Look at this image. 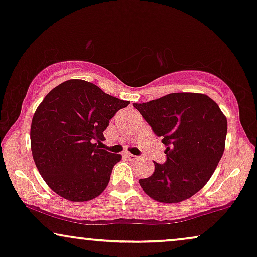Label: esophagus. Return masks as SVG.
<instances>
[{"instance_id":"34e87169","label":"esophagus","mask_w":257,"mask_h":257,"mask_svg":"<svg viewBox=\"0 0 257 257\" xmlns=\"http://www.w3.org/2000/svg\"><path fill=\"white\" fill-rule=\"evenodd\" d=\"M126 157H127L130 161H137V159H139L138 156H135V155H131V153H127L126 155Z\"/></svg>"}]
</instances>
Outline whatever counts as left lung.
<instances>
[{
	"mask_svg": "<svg viewBox=\"0 0 257 257\" xmlns=\"http://www.w3.org/2000/svg\"><path fill=\"white\" fill-rule=\"evenodd\" d=\"M162 137L166 162L139 179L144 192L157 202L179 203L204 186L221 161L228 124L218 105L201 93H171L133 104Z\"/></svg>",
	"mask_w": 257,
	"mask_h": 257,
	"instance_id": "left-lung-1",
	"label": "left lung"
}]
</instances>
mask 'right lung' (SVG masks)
Here are the masks:
<instances>
[{
    "label": "right lung",
    "mask_w": 257,
    "mask_h": 257,
    "mask_svg": "<svg viewBox=\"0 0 257 257\" xmlns=\"http://www.w3.org/2000/svg\"><path fill=\"white\" fill-rule=\"evenodd\" d=\"M128 104L78 79L45 96L33 116L31 146L40 175L55 194L85 202L104 191L121 156L95 142L104 141L109 120Z\"/></svg>",
    "instance_id": "obj_1"
}]
</instances>
